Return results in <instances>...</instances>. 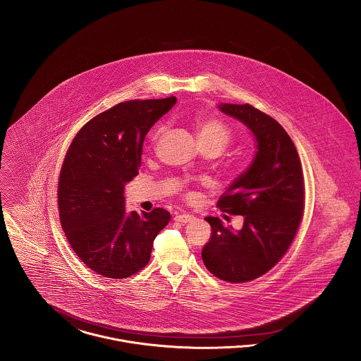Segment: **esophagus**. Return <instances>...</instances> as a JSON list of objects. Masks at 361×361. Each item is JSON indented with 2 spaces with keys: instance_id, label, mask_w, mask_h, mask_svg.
<instances>
[{
  "instance_id": "1",
  "label": "esophagus",
  "mask_w": 361,
  "mask_h": 361,
  "mask_svg": "<svg viewBox=\"0 0 361 361\" xmlns=\"http://www.w3.org/2000/svg\"><path fill=\"white\" fill-rule=\"evenodd\" d=\"M173 220H175V221H178V223H182V224H188V223L194 220V216H192V214H189V213L176 214V216L173 217Z\"/></svg>"
}]
</instances>
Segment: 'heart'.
Masks as SVG:
<instances>
[{"label":"heart","mask_w":361,"mask_h":361,"mask_svg":"<svg viewBox=\"0 0 361 361\" xmlns=\"http://www.w3.org/2000/svg\"><path fill=\"white\" fill-rule=\"evenodd\" d=\"M161 129L153 134V142L159 138ZM198 140L201 144H210L219 147L221 151L232 140V133L221 121L217 119H202L198 122Z\"/></svg>","instance_id":"1"}]
</instances>
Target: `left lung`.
<instances>
[{
	"mask_svg": "<svg viewBox=\"0 0 361 361\" xmlns=\"http://www.w3.org/2000/svg\"><path fill=\"white\" fill-rule=\"evenodd\" d=\"M217 107L246 126L257 151L217 202L223 212L243 216V227L233 231L219 217H205L212 236L202 261L217 279L246 283L269 271L290 246L303 217V171L295 144L276 119L250 104Z\"/></svg>",
	"mask_w": 361,
	"mask_h": 361,
	"instance_id": "obj_1",
	"label": "left lung"
}]
</instances>
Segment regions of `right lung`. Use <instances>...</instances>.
Masks as SVG:
<instances>
[{
  "instance_id": "add662e5",
  "label": "right lung",
  "mask_w": 361,
  "mask_h": 361,
  "mask_svg": "<svg viewBox=\"0 0 361 361\" xmlns=\"http://www.w3.org/2000/svg\"><path fill=\"white\" fill-rule=\"evenodd\" d=\"M176 97L130 100L96 115L73 138L58 182L61 226L77 257L107 279L130 277L151 259L171 214L126 212L123 189L138 173L145 135Z\"/></svg>"
}]
</instances>
